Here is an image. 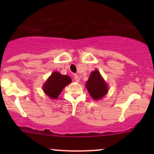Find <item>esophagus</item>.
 <instances>
[{"label": "esophagus", "mask_w": 154, "mask_h": 154, "mask_svg": "<svg viewBox=\"0 0 154 154\" xmlns=\"http://www.w3.org/2000/svg\"><path fill=\"white\" fill-rule=\"evenodd\" d=\"M74 80H75L76 82H77V83H78V82H80V77H79L77 74H74Z\"/></svg>", "instance_id": "34e87169"}]
</instances>
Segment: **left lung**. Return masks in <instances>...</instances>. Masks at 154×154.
I'll use <instances>...</instances> for the list:
<instances>
[{"label": "left lung", "mask_w": 154, "mask_h": 154, "mask_svg": "<svg viewBox=\"0 0 154 154\" xmlns=\"http://www.w3.org/2000/svg\"><path fill=\"white\" fill-rule=\"evenodd\" d=\"M86 86L94 100H99L108 92L107 85L97 70L91 73Z\"/></svg>", "instance_id": "1"}]
</instances>
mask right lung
Wrapping results in <instances>:
<instances>
[{"label": "right lung", "instance_id": "add662e5", "mask_svg": "<svg viewBox=\"0 0 154 154\" xmlns=\"http://www.w3.org/2000/svg\"><path fill=\"white\" fill-rule=\"evenodd\" d=\"M71 79L68 75H62L56 71L51 74L43 86L45 93L53 99H57L63 88L69 84Z\"/></svg>", "mask_w": 154, "mask_h": 154}]
</instances>
